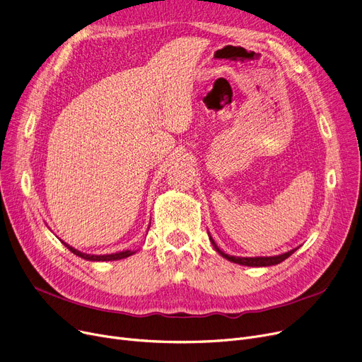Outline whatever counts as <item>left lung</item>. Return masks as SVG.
<instances>
[{"mask_svg": "<svg viewBox=\"0 0 362 362\" xmlns=\"http://www.w3.org/2000/svg\"><path fill=\"white\" fill-rule=\"evenodd\" d=\"M208 236H210V240H211V243H213V246H214V250H216L223 258H226L227 261H230V262L239 264V265H248V267H269V265L280 264L281 261L289 258V257L299 248V246H298V248H295V250H291V251H288V252L280 254V255H274V257H233V255L224 254V252L218 248L217 243H216L214 239L211 238V235L208 233Z\"/></svg>", "mask_w": 362, "mask_h": 362, "instance_id": "obj_1", "label": "left lung"}]
</instances>
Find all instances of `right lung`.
I'll return each mask as SVG.
<instances>
[{
  "label": "right lung",
  "mask_w": 362,
  "mask_h": 362,
  "mask_svg": "<svg viewBox=\"0 0 362 362\" xmlns=\"http://www.w3.org/2000/svg\"><path fill=\"white\" fill-rule=\"evenodd\" d=\"M62 242H63V240H62ZM63 243H64V246H67L69 251H71L74 255H78V257H81V258H83V259H86V261H116V259H123V258H127V257L135 254V251H129V250H127V251H122V252H116V254L90 255V254H83V252H81V251H78V250H74L73 246L67 245L66 242H63Z\"/></svg>",
  "instance_id": "right-lung-1"
}]
</instances>
